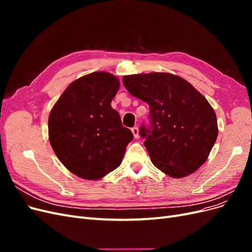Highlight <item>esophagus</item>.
<instances>
[{
	"mask_svg": "<svg viewBox=\"0 0 252 252\" xmlns=\"http://www.w3.org/2000/svg\"><path fill=\"white\" fill-rule=\"evenodd\" d=\"M131 131H132V133H133L134 139H138V138H139V128L136 127V126H134V127L131 128Z\"/></svg>",
	"mask_w": 252,
	"mask_h": 252,
	"instance_id": "1",
	"label": "esophagus"
}]
</instances>
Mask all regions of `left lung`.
Here are the masks:
<instances>
[{"label":"left lung","instance_id":"obj_1","mask_svg":"<svg viewBox=\"0 0 252 252\" xmlns=\"http://www.w3.org/2000/svg\"><path fill=\"white\" fill-rule=\"evenodd\" d=\"M123 84L149 105V125H142L140 135L157 168L175 179L199 169L219 131L216 112L205 96L171 73L125 75Z\"/></svg>","mask_w":252,"mask_h":252}]
</instances>
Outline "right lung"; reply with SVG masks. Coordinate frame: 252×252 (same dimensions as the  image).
Masks as SVG:
<instances>
[{
    "label": "right lung",
    "instance_id": "obj_1",
    "mask_svg": "<svg viewBox=\"0 0 252 252\" xmlns=\"http://www.w3.org/2000/svg\"><path fill=\"white\" fill-rule=\"evenodd\" d=\"M120 82L96 71L68 86L48 119L51 147L66 168L79 178L100 180L121 165L133 134L111 107Z\"/></svg>",
    "mask_w": 252,
    "mask_h": 252
}]
</instances>
